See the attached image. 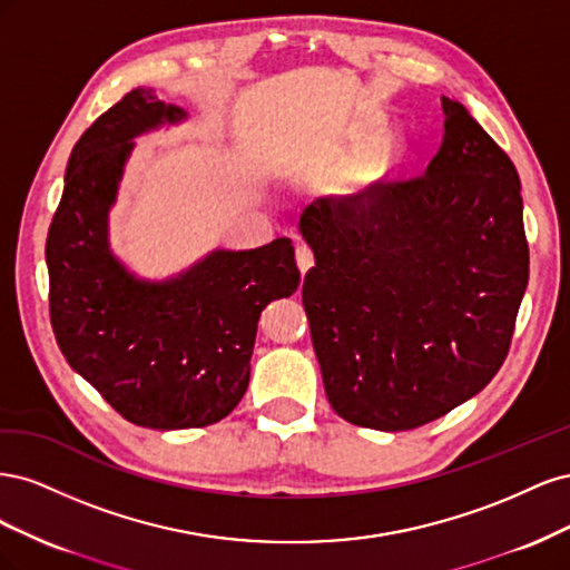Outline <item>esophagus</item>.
Returning a JSON list of instances; mask_svg holds the SVG:
<instances>
[{"label": "esophagus", "instance_id": "obj_1", "mask_svg": "<svg viewBox=\"0 0 570 570\" xmlns=\"http://www.w3.org/2000/svg\"><path fill=\"white\" fill-rule=\"evenodd\" d=\"M297 266H299L302 273H306L308 268L314 266V252H312V247L297 245Z\"/></svg>", "mask_w": 570, "mask_h": 570}]
</instances>
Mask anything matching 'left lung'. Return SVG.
Wrapping results in <instances>:
<instances>
[{
    "mask_svg": "<svg viewBox=\"0 0 570 570\" xmlns=\"http://www.w3.org/2000/svg\"><path fill=\"white\" fill-rule=\"evenodd\" d=\"M425 174L308 204L302 299L327 402L361 428L411 430L502 368L528 287L521 180L463 105Z\"/></svg>",
    "mask_w": 570,
    "mask_h": 570,
    "instance_id": "obj_1",
    "label": "left lung"
}]
</instances>
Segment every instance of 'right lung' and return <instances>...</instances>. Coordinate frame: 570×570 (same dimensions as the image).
I'll use <instances>...</instances> for the list:
<instances>
[{
    "instance_id": "obj_1",
    "label": "right lung",
    "mask_w": 570,
    "mask_h": 570,
    "mask_svg": "<svg viewBox=\"0 0 570 570\" xmlns=\"http://www.w3.org/2000/svg\"><path fill=\"white\" fill-rule=\"evenodd\" d=\"M187 111L137 88L82 132L47 235L49 314L66 361L126 421L151 430L226 419L249 385L258 316L299 287L287 237L214 249L164 281L114 254L109 212L135 137Z\"/></svg>"
}]
</instances>
